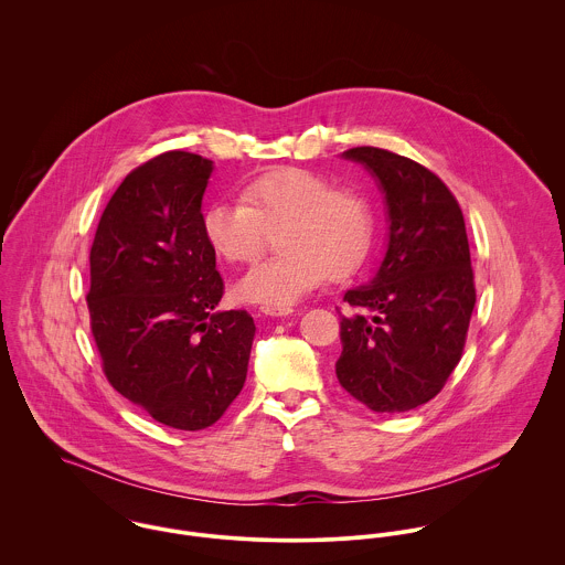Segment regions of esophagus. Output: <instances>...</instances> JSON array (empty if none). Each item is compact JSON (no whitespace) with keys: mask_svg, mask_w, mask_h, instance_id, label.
Segmentation results:
<instances>
[{"mask_svg":"<svg viewBox=\"0 0 565 565\" xmlns=\"http://www.w3.org/2000/svg\"><path fill=\"white\" fill-rule=\"evenodd\" d=\"M258 311L263 316H269V318H287V316L294 313L291 307H274V305H263Z\"/></svg>","mask_w":565,"mask_h":565,"instance_id":"34e87169","label":"esophagus"}]
</instances>
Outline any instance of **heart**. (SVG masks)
Masks as SVG:
<instances>
[{
    "mask_svg": "<svg viewBox=\"0 0 565 565\" xmlns=\"http://www.w3.org/2000/svg\"><path fill=\"white\" fill-rule=\"evenodd\" d=\"M278 233L282 254L256 265L237 285V296L256 305L289 307L323 285L352 276L367 258L376 217L370 198L334 186L302 167L265 171L242 189V200L215 202L202 231L217 256L233 265L254 263Z\"/></svg>",
    "mask_w": 565,
    "mask_h": 565,
    "instance_id": "heart-1",
    "label": "heart"
}]
</instances>
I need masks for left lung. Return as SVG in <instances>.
Returning a JSON list of instances; mask_svg holds the SVG:
<instances>
[{
    "label": "left lung",
    "mask_w": 565,
    "mask_h": 565,
    "mask_svg": "<svg viewBox=\"0 0 565 565\" xmlns=\"http://www.w3.org/2000/svg\"><path fill=\"white\" fill-rule=\"evenodd\" d=\"M381 182L390 245L367 287L348 289L341 316L339 385L376 413L433 401L461 361L477 305L461 206L439 175L381 148H352Z\"/></svg>",
    "instance_id": "8db88e82"
}]
</instances>
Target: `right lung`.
Returning a JSON list of instances; mask_svg holds the SVG:
<instances>
[{"label":"right lung","instance_id":"1","mask_svg":"<svg viewBox=\"0 0 565 565\" xmlns=\"http://www.w3.org/2000/svg\"><path fill=\"white\" fill-rule=\"evenodd\" d=\"M213 161L171 150L132 169L90 245V332L124 398L178 430L215 424L239 396L254 320L215 311L224 280L202 231Z\"/></svg>","mask_w":565,"mask_h":565}]
</instances>
